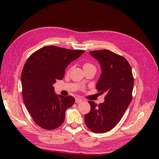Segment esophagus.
I'll list each match as a JSON object with an SVG mask.
<instances>
[{
	"label": "esophagus",
	"instance_id": "34e87169",
	"mask_svg": "<svg viewBox=\"0 0 159 159\" xmlns=\"http://www.w3.org/2000/svg\"><path fill=\"white\" fill-rule=\"evenodd\" d=\"M81 102H82V99H80V98H76L75 99V103H80Z\"/></svg>",
	"mask_w": 159,
	"mask_h": 159
}]
</instances>
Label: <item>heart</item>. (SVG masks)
<instances>
[{"instance_id": "heart-1", "label": "heart", "mask_w": 159, "mask_h": 159, "mask_svg": "<svg viewBox=\"0 0 159 159\" xmlns=\"http://www.w3.org/2000/svg\"><path fill=\"white\" fill-rule=\"evenodd\" d=\"M84 70V69H87V68H95V66L91 63H88V62H86L83 66Z\"/></svg>"}]
</instances>
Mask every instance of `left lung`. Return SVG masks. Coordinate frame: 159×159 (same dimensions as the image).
<instances>
[{
  "label": "left lung",
  "instance_id": "8db88e82",
  "mask_svg": "<svg viewBox=\"0 0 159 159\" xmlns=\"http://www.w3.org/2000/svg\"><path fill=\"white\" fill-rule=\"evenodd\" d=\"M101 64L96 89L105 93V102L99 105L88 101L90 111L85 115L86 126L95 133L109 131L117 125L132 100L134 78L125 57L108 50L90 51Z\"/></svg>",
  "mask_w": 159,
  "mask_h": 159
}]
</instances>
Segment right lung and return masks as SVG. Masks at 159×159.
I'll use <instances>...</instances> for the list:
<instances>
[{
  "label": "right lung",
  "mask_w": 159,
  "mask_h": 159,
  "mask_svg": "<svg viewBox=\"0 0 159 159\" xmlns=\"http://www.w3.org/2000/svg\"><path fill=\"white\" fill-rule=\"evenodd\" d=\"M84 52L48 46L34 52L26 60L21 74L22 98L41 128L53 130L63 124L66 110L74 105L75 99L71 95H57L52 85L64 78L66 67Z\"/></svg>",
  "instance_id": "add662e5"
}]
</instances>
